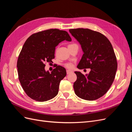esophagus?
<instances>
[{
  "instance_id": "obj_1",
  "label": "esophagus",
  "mask_w": 132,
  "mask_h": 132,
  "mask_svg": "<svg viewBox=\"0 0 132 132\" xmlns=\"http://www.w3.org/2000/svg\"><path fill=\"white\" fill-rule=\"evenodd\" d=\"M73 71H71V70H67V74H69L70 73H72Z\"/></svg>"
}]
</instances>
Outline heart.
Here are the masks:
<instances>
[{
    "mask_svg": "<svg viewBox=\"0 0 132 132\" xmlns=\"http://www.w3.org/2000/svg\"><path fill=\"white\" fill-rule=\"evenodd\" d=\"M73 45H74V44H72V45H69L68 46H72ZM65 67L66 68H68V69H71V68H73V64L71 63H68L65 64Z\"/></svg>",
    "mask_w": 132,
    "mask_h": 132,
    "instance_id": "1",
    "label": "heart"
}]
</instances>
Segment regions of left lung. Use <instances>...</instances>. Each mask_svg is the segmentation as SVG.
<instances>
[{
    "label": "left lung",
    "instance_id": "1",
    "mask_svg": "<svg viewBox=\"0 0 132 132\" xmlns=\"http://www.w3.org/2000/svg\"><path fill=\"white\" fill-rule=\"evenodd\" d=\"M69 32L80 44L84 52L77 68L91 69L85 75L75 71L77 76L73 85L75 93L82 99L95 100L107 93L114 81L117 62L112 46L97 31L79 28Z\"/></svg>",
    "mask_w": 132,
    "mask_h": 132
}]
</instances>
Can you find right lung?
<instances>
[{
    "mask_svg": "<svg viewBox=\"0 0 132 132\" xmlns=\"http://www.w3.org/2000/svg\"><path fill=\"white\" fill-rule=\"evenodd\" d=\"M64 40L71 41L67 31L50 29L32 34L22 47L17 62L19 79L28 96L35 101L50 100L58 93L66 70L58 65L50 73L45 63L52 62L55 47Z\"/></svg>",
    "mask_w": 132,
    "mask_h": 132,
    "instance_id": "right-lung-1",
    "label": "right lung"
}]
</instances>
